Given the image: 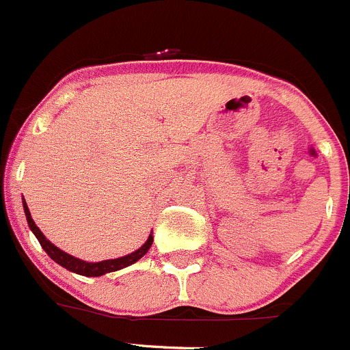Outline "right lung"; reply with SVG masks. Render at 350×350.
Returning a JSON list of instances; mask_svg holds the SVG:
<instances>
[{
  "label": "right lung",
  "mask_w": 350,
  "mask_h": 350,
  "mask_svg": "<svg viewBox=\"0 0 350 350\" xmlns=\"http://www.w3.org/2000/svg\"><path fill=\"white\" fill-rule=\"evenodd\" d=\"M24 212H25V217H27L29 228H31L32 233L36 234V238L39 240V243H41V247L44 249V252H46L55 262L60 264L62 267L72 271V273L83 274V276H103V274L107 273H113V271L124 269V267L131 266V264H135L136 260L142 259V257L148 252L150 247H152L153 237L150 234L148 240H146L145 243H143L138 250H135L133 254H127V256L119 257V259L100 260V262H86V260H81L77 259V257L70 256V254L64 252V250H60L58 247H55L50 240H46V237L41 233V230L36 226L34 219L31 217V212H29V207L27 204H25V200H24Z\"/></svg>",
  "instance_id": "1"
}]
</instances>
